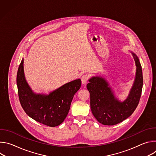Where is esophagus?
Masks as SVG:
<instances>
[{"instance_id":"esophagus-1","label":"esophagus","mask_w":156,"mask_h":156,"mask_svg":"<svg viewBox=\"0 0 156 156\" xmlns=\"http://www.w3.org/2000/svg\"><path fill=\"white\" fill-rule=\"evenodd\" d=\"M88 80V75H83L81 77V82L82 84H86Z\"/></svg>"}]
</instances>
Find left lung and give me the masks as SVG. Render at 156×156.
<instances>
[{
	"label": "left lung",
	"instance_id": "1",
	"mask_svg": "<svg viewBox=\"0 0 156 156\" xmlns=\"http://www.w3.org/2000/svg\"><path fill=\"white\" fill-rule=\"evenodd\" d=\"M132 54L136 66V78L128 98L123 102L115 98L105 79L96 76L89 80L86 87L90 93L91 109L94 117L102 125H114L122 122L134 112L139 104L143 84V72L138 57Z\"/></svg>",
	"mask_w": 156,
	"mask_h": 156
}]
</instances>
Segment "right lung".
Instances as JSON below:
<instances>
[{
    "label": "right lung",
    "mask_w": 156,
    "mask_h": 156,
    "mask_svg": "<svg viewBox=\"0 0 156 156\" xmlns=\"http://www.w3.org/2000/svg\"><path fill=\"white\" fill-rule=\"evenodd\" d=\"M16 84L20 102L26 114L43 125L54 127L61 124L67 116L81 81L78 79L69 82L49 95L34 94L25 78L22 59L17 72Z\"/></svg>",
    "instance_id": "add662e5"
}]
</instances>
